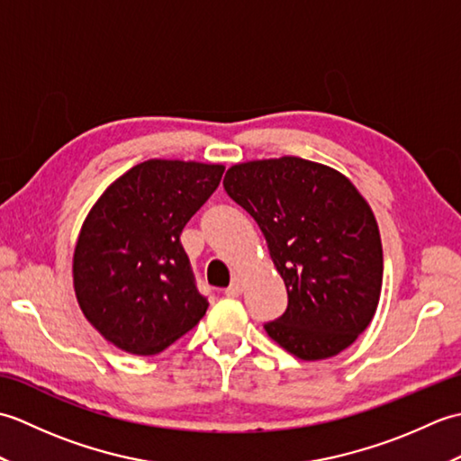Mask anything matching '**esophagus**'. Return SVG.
I'll use <instances>...</instances> for the list:
<instances>
[{
    "mask_svg": "<svg viewBox=\"0 0 461 461\" xmlns=\"http://www.w3.org/2000/svg\"><path fill=\"white\" fill-rule=\"evenodd\" d=\"M241 291H243V281L240 277H233L231 283H230V287L225 289V295H228V297H240Z\"/></svg>",
    "mask_w": 461,
    "mask_h": 461,
    "instance_id": "obj_1",
    "label": "esophagus"
}]
</instances>
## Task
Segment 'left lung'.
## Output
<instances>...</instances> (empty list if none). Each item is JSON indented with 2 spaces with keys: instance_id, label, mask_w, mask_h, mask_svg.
<instances>
[{
  "instance_id": "obj_1",
  "label": "left lung",
  "mask_w": 461,
  "mask_h": 461,
  "mask_svg": "<svg viewBox=\"0 0 461 461\" xmlns=\"http://www.w3.org/2000/svg\"><path fill=\"white\" fill-rule=\"evenodd\" d=\"M223 188L266 236L287 287V309L267 335L301 360L350 347L375 317L382 243L370 205L325 164L283 158L236 164Z\"/></svg>"
}]
</instances>
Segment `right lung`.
Returning a JSON list of instances; mask_svg holds the SVG:
<instances>
[{
  "instance_id": "1",
  "label": "right lung",
  "mask_w": 461,
  "mask_h": 461,
  "mask_svg": "<svg viewBox=\"0 0 461 461\" xmlns=\"http://www.w3.org/2000/svg\"><path fill=\"white\" fill-rule=\"evenodd\" d=\"M221 164L146 160L104 190L75 246L73 285L86 321L121 350L158 355L198 325L180 233L220 185Z\"/></svg>"
}]
</instances>
